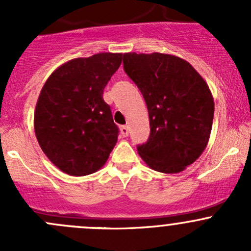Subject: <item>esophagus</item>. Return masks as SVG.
Here are the masks:
<instances>
[{
  "instance_id": "obj_1",
  "label": "esophagus",
  "mask_w": 251,
  "mask_h": 251,
  "mask_svg": "<svg viewBox=\"0 0 251 251\" xmlns=\"http://www.w3.org/2000/svg\"><path fill=\"white\" fill-rule=\"evenodd\" d=\"M128 131H130L128 126H121L120 127V132H121V136H123V137H127Z\"/></svg>"
}]
</instances>
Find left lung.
I'll return each mask as SVG.
<instances>
[{"instance_id": "left-lung-1", "label": "left lung", "mask_w": 251, "mask_h": 251, "mask_svg": "<svg viewBox=\"0 0 251 251\" xmlns=\"http://www.w3.org/2000/svg\"><path fill=\"white\" fill-rule=\"evenodd\" d=\"M124 69L146 100L151 135L137 147L153 170L177 174L206 148L214 120V98L187 60L165 53H124Z\"/></svg>"}]
</instances>
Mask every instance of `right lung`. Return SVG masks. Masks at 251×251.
Returning <instances> with one entry per match:
<instances>
[{
	"instance_id": "right-lung-1",
	"label": "right lung",
	"mask_w": 251,
	"mask_h": 251,
	"mask_svg": "<svg viewBox=\"0 0 251 251\" xmlns=\"http://www.w3.org/2000/svg\"><path fill=\"white\" fill-rule=\"evenodd\" d=\"M123 53L75 58L47 78L37 100L34 128L46 156L63 173L86 176L100 170L118 141L103 91Z\"/></svg>"
}]
</instances>
